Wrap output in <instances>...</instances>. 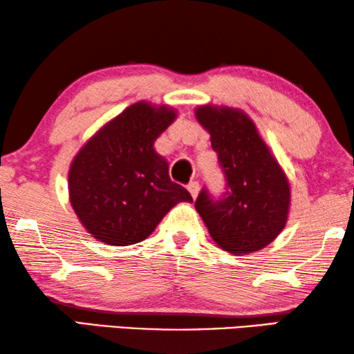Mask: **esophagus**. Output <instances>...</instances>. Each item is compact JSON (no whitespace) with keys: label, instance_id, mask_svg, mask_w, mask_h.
Wrapping results in <instances>:
<instances>
[{"label":"esophagus","instance_id":"1","mask_svg":"<svg viewBox=\"0 0 354 354\" xmlns=\"http://www.w3.org/2000/svg\"><path fill=\"white\" fill-rule=\"evenodd\" d=\"M188 191H189V194L193 196V199L198 198V194H199V183L198 182H191L188 185Z\"/></svg>","mask_w":354,"mask_h":354}]
</instances>
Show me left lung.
Returning <instances> with one entry per match:
<instances>
[{
  "label": "left lung",
  "mask_w": 354,
  "mask_h": 354,
  "mask_svg": "<svg viewBox=\"0 0 354 354\" xmlns=\"http://www.w3.org/2000/svg\"><path fill=\"white\" fill-rule=\"evenodd\" d=\"M194 115L210 135L227 180L219 201L201 191L196 210L224 251L234 256L257 252L287 224L292 202L287 174L243 109L207 103Z\"/></svg>",
  "instance_id": "obj_1"
}]
</instances>
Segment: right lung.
I'll list each match as a JSON object with an SVG mask.
<instances>
[{
	"instance_id": "obj_1",
	"label": "right lung",
	"mask_w": 354,
	"mask_h": 354,
	"mask_svg": "<svg viewBox=\"0 0 354 354\" xmlns=\"http://www.w3.org/2000/svg\"><path fill=\"white\" fill-rule=\"evenodd\" d=\"M169 105L136 102L95 131L68 167V201L80 223L109 246L152 234L178 202L193 198L169 177L153 144L177 119Z\"/></svg>"
}]
</instances>
